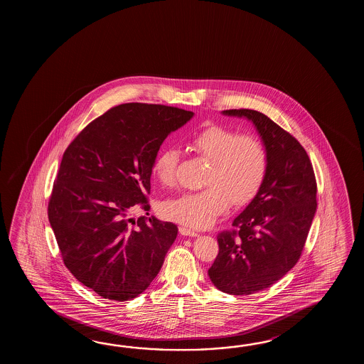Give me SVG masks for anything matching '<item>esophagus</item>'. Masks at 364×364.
<instances>
[{
	"label": "esophagus",
	"instance_id": "1",
	"mask_svg": "<svg viewBox=\"0 0 364 364\" xmlns=\"http://www.w3.org/2000/svg\"><path fill=\"white\" fill-rule=\"evenodd\" d=\"M179 232H181L182 235H186V237H196V235H198V232H195L193 230H191V229L185 228V226H181V228H179Z\"/></svg>",
	"mask_w": 364,
	"mask_h": 364
}]
</instances>
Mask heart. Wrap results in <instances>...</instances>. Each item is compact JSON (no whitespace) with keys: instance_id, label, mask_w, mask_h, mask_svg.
<instances>
[{"instance_id":"1","label":"heart","mask_w":364,"mask_h":364,"mask_svg":"<svg viewBox=\"0 0 364 364\" xmlns=\"http://www.w3.org/2000/svg\"><path fill=\"white\" fill-rule=\"evenodd\" d=\"M190 147L209 166L203 177V188L165 201V218L191 229H204L224 215L230 201L245 205L255 198L268 171V154L255 135L240 134L220 124H208L195 132ZM177 148H164L152 164L155 178L173 187L179 163Z\"/></svg>"}]
</instances>
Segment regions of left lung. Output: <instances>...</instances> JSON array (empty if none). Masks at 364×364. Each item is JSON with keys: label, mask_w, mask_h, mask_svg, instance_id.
Listing matches in <instances>:
<instances>
[{"label": "left lung", "mask_w": 364, "mask_h": 364, "mask_svg": "<svg viewBox=\"0 0 364 364\" xmlns=\"http://www.w3.org/2000/svg\"><path fill=\"white\" fill-rule=\"evenodd\" d=\"M255 124L268 154L260 191L218 232V254L208 269L213 285L228 294L250 295L271 287L302 255L316 212V178L306 149L269 117L252 109L224 110Z\"/></svg>", "instance_id": "1"}]
</instances>
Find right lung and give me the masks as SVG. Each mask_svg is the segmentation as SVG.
I'll use <instances>...</instances> for the list:
<instances>
[{
    "instance_id": "1",
    "label": "right lung",
    "mask_w": 364,
    "mask_h": 364,
    "mask_svg": "<svg viewBox=\"0 0 364 364\" xmlns=\"http://www.w3.org/2000/svg\"><path fill=\"white\" fill-rule=\"evenodd\" d=\"M193 112L129 102L85 126L62 156L48 217L66 268L105 299L141 294L163 267L178 228L148 215L152 164Z\"/></svg>"
}]
</instances>
